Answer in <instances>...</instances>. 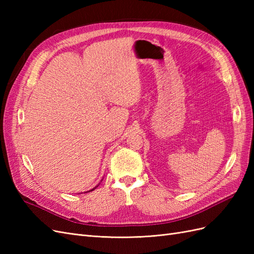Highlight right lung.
I'll return each instance as SVG.
<instances>
[{
    "mask_svg": "<svg viewBox=\"0 0 254 254\" xmlns=\"http://www.w3.org/2000/svg\"><path fill=\"white\" fill-rule=\"evenodd\" d=\"M102 181H103V179H102ZM102 181H101V182H102ZM98 184H99V183H98ZM97 187H98V186H97ZM97 187H95V188H94V189H92V190H89V191H91V190H95V189H96V188H97ZM89 191H86V193H89Z\"/></svg>",
    "mask_w": 254,
    "mask_h": 254,
    "instance_id": "add662e5",
    "label": "right lung"
}]
</instances>
